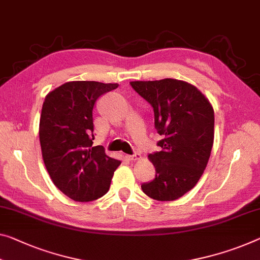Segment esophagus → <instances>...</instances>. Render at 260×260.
<instances>
[{
    "label": "esophagus",
    "mask_w": 260,
    "mask_h": 260,
    "mask_svg": "<svg viewBox=\"0 0 260 260\" xmlns=\"http://www.w3.org/2000/svg\"><path fill=\"white\" fill-rule=\"evenodd\" d=\"M125 158L127 159V160L135 161V160H139V159H142V155L139 153H136L134 155H125Z\"/></svg>",
    "instance_id": "1"
}]
</instances>
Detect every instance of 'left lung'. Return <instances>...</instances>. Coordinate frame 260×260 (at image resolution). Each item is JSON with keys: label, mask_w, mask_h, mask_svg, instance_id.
I'll return each instance as SVG.
<instances>
[{"label": "left lung", "mask_w": 260, "mask_h": 260, "mask_svg": "<svg viewBox=\"0 0 260 260\" xmlns=\"http://www.w3.org/2000/svg\"><path fill=\"white\" fill-rule=\"evenodd\" d=\"M133 88L154 111V126L162 136L161 151L149 154L154 180L143 183L147 197L174 201L201 178L214 144V109L197 87L182 80L131 81Z\"/></svg>", "instance_id": "8db88e82"}]
</instances>
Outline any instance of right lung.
Returning a JSON list of instances; mask_svg holds the SVG:
<instances>
[{"mask_svg": "<svg viewBox=\"0 0 260 260\" xmlns=\"http://www.w3.org/2000/svg\"><path fill=\"white\" fill-rule=\"evenodd\" d=\"M117 83L70 81L45 96L39 119V141L52 181L66 197L79 202L98 200L109 190L121 160L93 146V108Z\"/></svg>", "mask_w": 260, "mask_h": 260, "instance_id": "add662e5", "label": "right lung"}]
</instances>
